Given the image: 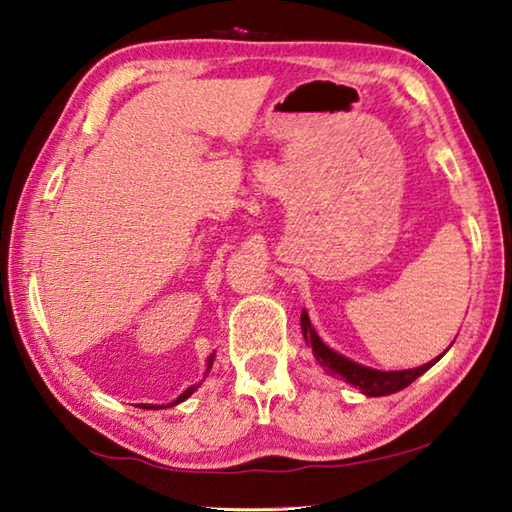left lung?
<instances>
[{"mask_svg": "<svg viewBox=\"0 0 512 512\" xmlns=\"http://www.w3.org/2000/svg\"><path fill=\"white\" fill-rule=\"evenodd\" d=\"M300 322H302V333H304L306 345L313 347V356L318 358L320 365L327 369L329 374H336L340 378H345L349 385L358 387L365 396H387V394L401 392V389H405L407 385L414 383L418 376H423L425 371L430 369L436 360H441V356H443V353H441L439 358L425 362V365L416 367V369L378 371V369H371V367H365V365H358V362L340 356L338 351H333V349L324 345L318 333H315L306 311H302Z\"/></svg>", "mask_w": 512, "mask_h": 512, "instance_id": "obj_1", "label": "left lung"}]
</instances>
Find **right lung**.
<instances>
[{"label": "right lung", "instance_id": "right-lung-1", "mask_svg": "<svg viewBox=\"0 0 512 512\" xmlns=\"http://www.w3.org/2000/svg\"><path fill=\"white\" fill-rule=\"evenodd\" d=\"M212 360H215V353H212V356L208 358V371H210V367H212ZM197 387H199V385L188 387V389H185V392H183L179 398H176L174 403H170V405H161V407H172V405H176V403H183L185 398H188V396H192V394H194V389H197ZM143 407H147V405H143ZM150 407H154V405H150ZM161 407H156V410H161Z\"/></svg>", "mask_w": 512, "mask_h": 512}]
</instances>
